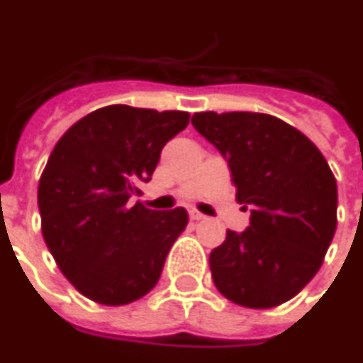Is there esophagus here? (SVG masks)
Here are the masks:
<instances>
[{
  "label": "esophagus",
  "mask_w": 363,
  "mask_h": 363,
  "mask_svg": "<svg viewBox=\"0 0 363 363\" xmlns=\"http://www.w3.org/2000/svg\"><path fill=\"white\" fill-rule=\"evenodd\" d=\"M190 218H192V220H203V218H206V215H201L200 211L192 209V211H190Z\"/></svg>",
  "instance_id": "esophagus-1"
}]
</instances>
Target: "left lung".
Returning a JSON list of instances; mask_svg holds the SVG:
<instances>
[{"instance_id":"8db88e82","label":"left lung","mask_w":363,"mask_h":363,"mask_svg":"<svg viewBox=\"0 0 363 363\" xmlns=\"http://www.w3.org/2000/svg\"><path fill=\"white\" fill-rule=\"evenodd\" d=\"M196 131L226 157L247 230L209 255L215 286L247 308H272L316 276L337 228V181L303 133L257 112H198Z\"/></svg>"}]
</instances>
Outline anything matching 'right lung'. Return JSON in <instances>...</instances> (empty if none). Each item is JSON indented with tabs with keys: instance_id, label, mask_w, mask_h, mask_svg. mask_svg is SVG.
<instances>
[{
	"instance_id": "obj_1",
	"label": "right lung",
	"mask_w": 363,
	"mask_h": 363,
	"mask_svg": "<svg viewBox=\"0 0 363 363\" xmlns=\"http://www.w3.org/2000/svg\"><path fill=\"white\" fill-rule=\"evenodd\" d=\"M188 121L181 110L112 104L76 121L52 148L38 186L41 232L60 272L91 301L129 304L160 280L188 213L129 200Z\"/></svg>"
}]
</instances>
